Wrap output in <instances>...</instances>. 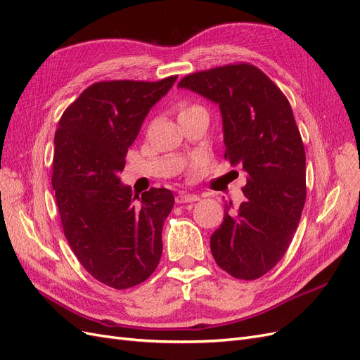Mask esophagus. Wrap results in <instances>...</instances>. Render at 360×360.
<instances>
[{"label": "esophagus", "instance_id": "obj_1", "mask_svg": "<svg viewBox=\"0 0 360 360\" xmlns=\"http://www.w3.org/2000/svg\"><path fill=\"white\" fill-rule=\"evenodd\" d=\"M200 200V197L198 195H195V193H189V192H181L179 197L176 198V202L177 204H183V202H195V201H198Z\"/></svg>", "mask_w": 360, "mask_h": 360}]
</instances>
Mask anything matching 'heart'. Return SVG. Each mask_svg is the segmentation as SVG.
<instances>
[{"label":"heart","instance_id":"obj_1","mask_svg":"<svg viewBox=\"0 0 360 360\" xmlns=\"http://www.w3.org/2000/svg\"><path fill=\"white\" fill-rule=\"evenodd\" d=\"M193 108H198V106H181V110H180V114H183V112H188V111L193 110Z\"/></svg>","mask_w":360,"mask_h":360}]
</instances>
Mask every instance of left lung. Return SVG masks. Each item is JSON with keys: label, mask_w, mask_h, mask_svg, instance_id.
Returning a JSON list of instances; mask_svg holds the SVG:
<instances>
[{"label": "left lung", "mask_w": 360, "mask_h": 360, "mask_svg": "<svg viewBox=\"0 0 360 360\" xmlns=\"http://www.w3.org/2000/svg\"><path fill=\"white\" fill-rule=\"evenodd\" d=\"M179 89L219 106L225 159L246 174L237 210L210 237L213 258L237 279H257L284 257L307 200V158L287 97L252 64L184 76Z\"/></svg>", "instance_id": "8db88e82"}]
</instances>
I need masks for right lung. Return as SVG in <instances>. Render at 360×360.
<instances>
[{"instance_id": "1", "label": "right lung", "mask_w": 360, "mask_h": 360, "mask_svg": "<svg viewBox=\"0 0 360 360\" xmlns=\"http://www.w3.org/2000/svg\"><path fill=\"white\" fill-rule=\"evenodd\" d=\"M176 81L96 82L64 111L53 139L52 188L64 236L84 269L117 290L144 282L162 255L172 192L151 188L136 197L120 172L147 114Z\"/></svg>"}]
</instances>
